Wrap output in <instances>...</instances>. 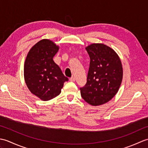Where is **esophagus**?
<instances>
[{
    "mask_svg": "<svg viewBox=\"0 0 148 148\" xmlns=\"http://www.w3.org/2000/svg\"><path fill=\"white\" fill-rule=\"evenodd\" d=\"M75 80H76V79H75L74 77H72L70 78V79H69V81H71V82H74Z\"/></svg>",
    "mask_w": 148,
    "mask_h": 148,
    "instance_id": "esophagus-1",
    "label": "esophagus"
}]
</instances>
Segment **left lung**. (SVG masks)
Instances as JSON below:
<instances>
[{"mask_svg": "<svg viewBox=\"0 0 148 148\" xmlns=\"http://www.w3.org/2000/svg\"><path fill=\"white\" fill-rule=\"evenodd\" d=\"M86 49L90 67L87 82L80 88L81 95L89 104L100 106L117 93L123 78L121 62L117 53L103 44H92Z\"/></svg>", "mask_w": 148, "mask_h": 148, "instance_id": "1", "label": "left lung"}]
</instances>
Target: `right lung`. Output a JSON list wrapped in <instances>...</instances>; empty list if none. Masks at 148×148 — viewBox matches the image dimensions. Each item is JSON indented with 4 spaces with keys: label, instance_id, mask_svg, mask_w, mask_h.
Here are the masks:
<instances>
[{
    "label": "right lung",
    "instance_id": "right-lung-1",
    "mask_svg": "<svg viewBox=\"0 0 148 148\" xmlns=\"http://www.w3.org/2000/svg\"><path fill=\"white\" fill-rule=\"evenodd\" d=\"M58 49L51 40L42 39L30 49L25 62L24 77L28 88L44 101L58 96L69 80L53 60Z\"/></svg>",
    "mask_w": 148,
    "mask_h": 148
}]
</instances>
